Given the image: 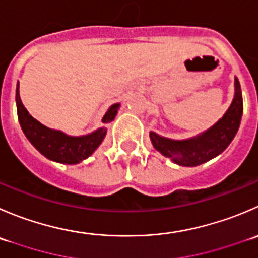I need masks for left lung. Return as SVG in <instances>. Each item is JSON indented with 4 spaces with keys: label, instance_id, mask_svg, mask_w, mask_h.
<instances>
[{
    "label": "left lung",
    "instance_id": "obj_1",
    "mask_svg": "<svg viewBox=\"0 0 258 258\" xmlns=\"http://www.w3.org/2000/svg\"><path fill=\"white\" fill-rule=\"evenodd\" d=\"M234 89L228 111L214 126L187 140H171L150 132L155 149L180 166H198L222 154L236 136L243 113L241 86L237 78H234Z\"/></svg>",
    "mask_w": 258,
    "mask_h": 258
}]
</instances>
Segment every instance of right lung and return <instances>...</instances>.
Here are the masks:
<instances>
[{
  "label": "right lung",
  "instance_id": "1",
  "mask_svg": "<svg viewBox=\"0 0 258 258\" xmlns=\"http://www.w3.org/2000/svg\"><path fill=\"white\" fill-rule=\"evenodd\" d=\"M16 106L20 126L25 136L34 145L37 151L55 162L73 165L83 161L96 151L107 134L106 127H101L86 136L76 137L68 136L64 132L44 126L39 121H36L22 104L21 98H20L19 83L16 88ZM118 108L119 103H114L113 106L109 107L102 122L109 123L113 121Z\"/></svg>",
  "mask_w": 258,
  "mask_h": 258
}]
</instances>
